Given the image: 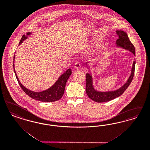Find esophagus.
<instances>
[{
	"label": "esophagus",
	"mask_w": 150,
	"mask_h": 150,
	"mask_svg": "<svg viewBox=\"0 0 150 150\" xmlns=\"http://www.w3.org/2000/svg\"><path fill=\"white\" fill-rule=\"evenodd\" d=\"M81 67V63L80 62H76L75 63V65H74V67L76 69H80V67Z\"/></svg>",
	"instance_id": "1"
}]
</instances>
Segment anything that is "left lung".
Masks as SVG:
<instances>
[{
  "mask_svg": "<svg viewBox=\"0 0 150 150\" xmlns=\"http://www.w3.org/2000/svg\"><path fill=\"white\" fill-rule=\"evenodd\" d=\"M116 34L119 36L118 39L116 40V44L118 47H121L124 49L129 50L132 52L135 55V48L134 45L129 40V36L126 33L122 30H117ZM135 63L134 61L133 63V67L132 68V72L127 83L120 88L116 91L112 92H98L94 90L93 86V80L92 77L90 74H86V93L88 98H91L97 103H104L111 101L114 98L121 95L125 91L127 88L129 87V84L131 83L134 76Z\"/></svg>",
  "mask_w": 150,
  "mask_h": 150,
  "instance_id": "left-lung-1",
  "label": "left lung"
}]
</instances>
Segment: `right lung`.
<instances>
[{"label":"right lung","mask_w":150,"mask_h":150,"mask_svg":"<svg viewBox=\"0 0 150 150\" xmlns=\"http://www.w3.org/2000/svg\"><path fill=\"white\" fill-rule=\"evenodd\" d=\"M30 34V33H28L26 35ZM27 38V36L23 35L21 38V41L19 42V45L21 44L23 41ZM14 58L15 55H14ZM14 70L16 74V78L18 81L22 90L26 93L29 96H30L33 99L36 100L42 101V102H54L62 98L63 94L64 93L65 88L66 85V83L67 82V79L71 74V71L70 69H69L65 72H64L60 78L58 79L57 82L52 85L51 88H48L47 90L41 91V92H34L30 91L26 88H25L19 81L18 78L16 75L15 69H14V64H13Z\"/></svg>","instance_id":"right-lung-1"}]
</instances>
